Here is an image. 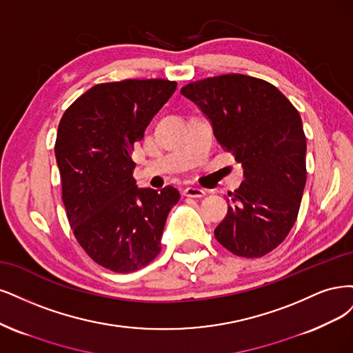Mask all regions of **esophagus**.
Listing matches in <instances>:
<instances>
[{
	"instance_id": "34e87169",
	"label": "esophagus",
	"mask_w": 353,
	"mask_h": 353,
	"mask_svg": "<svg viewBox=\"0 0 353 353\" xmlns=\"http://www.w3.org/2000/svg\"><path fill=\"white\" fill-rule=\"evenodd\" d=\"M183 195L189 196V198H202V196H205V190L199 189V188H186L183 190Z\"/></svg>"
}]
</instances>
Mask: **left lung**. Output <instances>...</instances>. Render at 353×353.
<instances>
[{"label": "left lung", "mask_w": 353, "mask_h": 353, "mask_svg": "<svg viewBox=\"0 0 353 353\" xmlns=\"http://www.w3.org/2000/svg\"><path fill=\"white\" fill-rule=\"evenodd\" d=\"M212 124L220 146L243 165L217 241L243 258L264 256L289 234L306 183V138L298 110L263 79L221 74L180 89Z\"/></svg>", "instance_id": "obj_1"}]
</instances>
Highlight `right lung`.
<instances>
[{"instance_id":"add662e5","label":"right lung","mask_w":353,"mask_h":353,"mask_svg":"<svg viewBox=\"0 0 353 353\" xmlns=\"http://www.w3.org/2000/svg\"><path fill=\"white\" fill-rule=\"evenodd\" d=\"M176 86L165 79L99 83L59 124L54 150L67 220L83 251L114 272L155 259L167 215L180 199L173 186L139 189L132 176L133 148Z\"/></svg>"}]
</instances>
